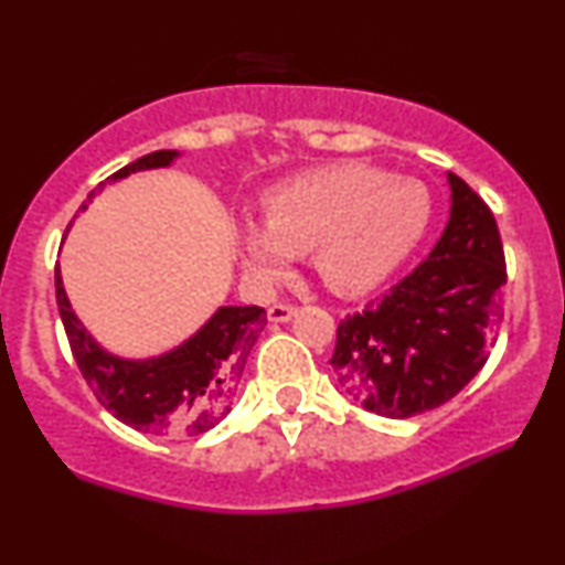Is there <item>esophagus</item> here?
Returning a JSON list of instances; mask_svg holds the SVG:
<instances>
[{"label":"esophagus","instance_id":"34e87169","mask_svg":"<svg viewBox=\"0 0 565 565\" xmlns=\"http://www.w3.org/2000/svg\"><path fill=\"white\" fill-rule=\"evenodd\" d=\"M295 313H297V308L289 302H276L268 308V319L274 323H287L295 319Z\"/></svg>","mask_w":565,"mask_h":565}]
</instances>
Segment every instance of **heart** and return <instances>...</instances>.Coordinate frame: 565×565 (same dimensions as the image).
Instances as JSON below:
<instances>
[{
	"label": "heart",
	"instance_id": "b5f03b06",
	"mask_svg": "<svg viewBox=\"0 0 565 565\" xmlns=\"http://www.w3.org/2000/svg\"><path fill=\"white\" fill-rule=\"evenodd\" d=\"M427 220L430 193L423 183L345 161L270 188L263 223L238 225V249L257 287L276 284L291 257L310 252L329 289L359 297L398 270L425 236Z\"/></svg>",
	"mask_w": 565,
	"mask_h": 565
}]
</instances>
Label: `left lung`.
Wrapping results in <instances>:
<instances>
[{
  "label": "left lung",
  "mask_w": 565,
  "mask_h": 565,
  "mask_svg": "<svg viewBox=\"0 0 565 565\" xmlns=\"http://www.w3.org/2000/svg\"><path fill=\"white\" fill-rule=\"evenodd\" d=\"M446 180L449 223L427 260L337 327V382L380 417L406 419L454 398L481 372L504 319L497 220L462 178Z\"/></svg>",
  "instance_id": "1"
}]
</instances>
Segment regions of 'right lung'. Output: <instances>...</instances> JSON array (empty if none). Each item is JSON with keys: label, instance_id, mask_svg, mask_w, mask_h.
<instances>
[{"label": "right lung", "instance_id": "1", "mask_svg": "<svg viewBox=\"0 0 565 565\" xmlns=\"http://www.w3.org/2000/svg\"><path fill=\"white\" fill-rule=\"evenodd\" d=\"M178 157V151H153L121 167L106 183H116L132 172L170 167ZM93 196L95 191L82 204V212ZM55 297L71 353L97 401L119 423L164 438L201 436L231 412L246 359L268 323L265 310L257 305H223L178 348L151 359H125L103 348L76 319L63 289L61 268H55Z\"/></svg>", "mask_w": 565, "mask_h": 565}]
</instances>
